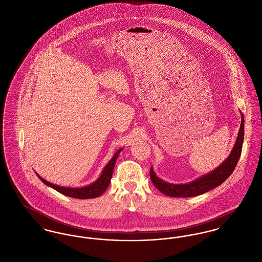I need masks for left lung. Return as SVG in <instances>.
Wrapping results in <instances>:
<instances>
[{"mask_svg": "<svg viewBox=\"0 0 262 262\" xmlns=\"http://www.w3.org/2000/svg\"><path fill=\"white\" fill-rule=\"evenodd\" d=\"M243 138H244V118L242 113V124H241L239 133L235 141V144L232 148V151L230 152L226 161L222 162V164L217 168H215L213 171L189 183L171 184L159 179L155 174L152 167H150V170H149L150 180L152 181L154 185L160 191L171 198H191V196H196L202 193H205L213 189L214 187L221 185L222 182L226 181L229 178V176L232 173L242 155Z\"/></svg>", "mask_w": 262, "mask_h": 262, "instance_id": "obj_1", "label": "left lung"}]
</instances>
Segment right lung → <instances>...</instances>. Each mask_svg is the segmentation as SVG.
I'll return each mask as SVG.
<instances>
[{"label": "right lung", "instance_id": "1", "mask_svg": "<svg viewBox=\"0 0 262 262\" xmlns=\"http://www.w3.org/2000/svg\"><path fill=\"white\" fill-rule=\"evenodd\" d=\"M121 149H119L114 158L110 161V162L104 166L102 172H101V177L99 178V180L92 183L91 185H88V186H84V187H80V188H70V187H63V186H59V185H56L54 183H51L49 181H45L43 179H41L40 176L38 174L39 179L40 181H42L46 185H49L51 187H53L54 189H56L57 191H59L61 194H64L67 196H70V198H74V199H80V200H86V199H95V198H98L100 196L101 194H102L107 186L110 185V182H111V179L113 177V171H114V168H115V164H116V161L117 159L119 157V154L121 152Z\"/></svg>", "mask_w": 262, "mask_h": 262}]
</instances>
